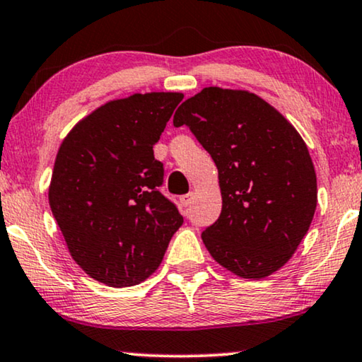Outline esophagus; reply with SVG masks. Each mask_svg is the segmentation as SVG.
I'll return each mask as SVG.
<instances>
[{"instance_id": "1", "label": "esophagus", "mask_w": 362, "mask_h": 362, "mask_svg": "<svg viewBox=\"0 0 362 362\" xmlns=\"http://www.w3.org/2000/svg\"><path fill=\"white\" fill-rule=\"evenodd\" d=\"M191 199H192V194L189 192V194H185V196H181V204L185 206V207H187L191 204Z\"/></svg>"}]
</instances>
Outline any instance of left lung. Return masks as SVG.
<instances>
[{
  "mask_svg": "<svg viewBox=\"0 0 362 362\" xmlns=\"http://www.w3.org/2000/svg\"><path fill=\"white\" fill-rule=\"evenodd\" d=\"M217 166L219 219L202 232L217 264L260 280L291 259L313 221L318 187L308 146L281 113L249 90L206 87L173 118Z\"/></svg>",
  "mask_w": 362,
  "mask_h": 362,
  "instance_id": "1",
  "label": "left lung"
}]
</instances>
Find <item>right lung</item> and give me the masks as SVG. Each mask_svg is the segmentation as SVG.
I'll return each instance as SVG.
<instances>
[{
    "instance_id": "right-lung-1",
    "label": "right lung",
    "mask_w": 362,
    "mask_h": 362,
    "mask_svg": "<svg viewBox=\"0 0 362 362\" xmlns=\"http://www.w3.org/2000/svg\"><path fill=\"white\" fill-rule=\"evenodd\" d=\"M180 92L133 93L82 118L59 146L49 206L76 264L108 286H133L160 267L182 224L158 191L160 140Z\"/></svg>"
}]
</instances>
